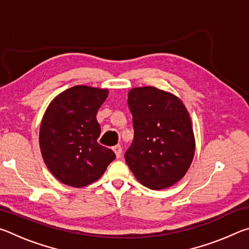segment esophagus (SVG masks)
<instances>
[{"label":"esophagus","mask_w":249,"mask_h":249,"mask_svg":"<svg viewBox=\"0 0 249 249\" xmlns=\"http://www.w3.org/2000/svg\"><path fill=\"white\" fill-rule=\"evenodd\" d=\"M113 150H114L116 157L117 158H121V156H122V147L120 145H116V146L113 147Z\"/></svg>","instance_id":"esophagus-1"}]
</instances>
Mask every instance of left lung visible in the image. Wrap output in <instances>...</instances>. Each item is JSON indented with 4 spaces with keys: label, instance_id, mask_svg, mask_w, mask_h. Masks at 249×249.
<instances>
[{
    "label": "left lung",
    "instance_id": "left-lung-1",
    "mask_svg": "<svg viewBox=\"0 0 249 249\" xmlns=\"http://www.w3.org/2000/svg\"><path fill=\"white\" fill-rule=\"evenodd\" d=\"M128 108L134 140L125 153L126 163L145 187H171L182 179L195 156L188 111L177 96L154 87L130 90Z\"/></svg>",
    "mask_w": 249,
    "mask_h": 249
}]
</instances>
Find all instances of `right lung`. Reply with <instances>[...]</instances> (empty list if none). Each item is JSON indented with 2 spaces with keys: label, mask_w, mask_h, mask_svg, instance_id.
I'll return each mask as SVG.
<instances>
[{
  "label": "right lung",
  "mask_w": 249,
  "mask_h": 249,
  "mask_svg": "<svg viewBox=\"0 0 249 249\" xmlns=\"http://www.w3.org/2000/svg\"><path fill=\"white\" fill-rule=\"evenodd\" d=\"M105 89L75 86L53 99L39 130L40 151L49 171L70 187L94 182L115 159L98 142L96 113L107 98Z\"/></svg>",
  "instance_id": "obj_1"
}]
</instances>
